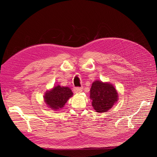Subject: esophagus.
<instances>
[{
  "instance_id": "obj_1",
  "label": "esophagus",
  "mask_w": 157,
  "mask_h": 157,
  "mask_svg": "<svg viewBox=\"0 0 157 157\" xmlns=\"http://www.w3.org/2000/svg\"><path fill=\"white\" fill-rule=\"evenodd\" d=\"M74 91L77 93H80L82 91V87H75L74 88Z\"/></svg>"
}]
</instances>
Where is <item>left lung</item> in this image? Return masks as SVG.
<instances>
[{"mask_svg": "<svg viewBox=\"0 0 157 157\" xmlns=\"http://www.w3.org/2000/svg\"><path fill=\"white\" fill-rule=\"evenodd\" d=\"M90 92L92 105L98 113H106L113 107L118 99L117 90L110 82L95 80Z\"/></svg>", "mask_w": 157, "mask_h": 157, "instance_id": "left-lung-1", "label": "left lung"}]
</instances>
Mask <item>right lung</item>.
Segmentation results:
<instances>
[{"mask_svg": "<svg viewBox=\"0 0 157 157\" xmlns=\"http://www.w3.org/2000/svg\"><path fill=\"white\" fill-rule=\"evenodd\" d=\"M73 93L69 87L55 86L47 90L44 96V102L52 110H59L63 108L68 99L72 97Z\"/></svg>", "mask_w": 157, "mask_h": 157, "instance_id": "1", "label": "right lung"}]
</instances>
